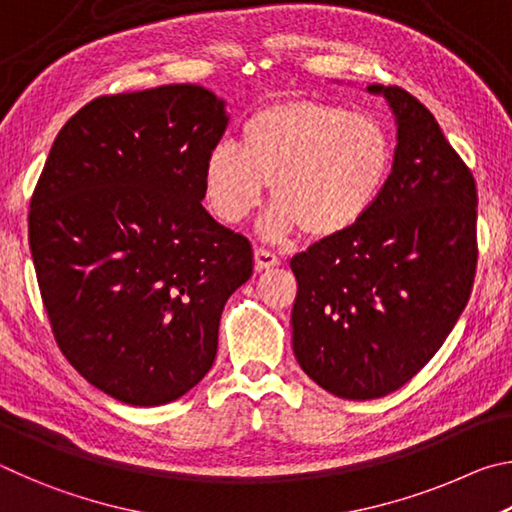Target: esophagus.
Segmentation results:
<instances>
[{
  "label": "esophagus",
  "mask_w": 512,
  "mask_h": 512,
  "mask_svg": "<svg viewBox=\"0 0 512 512\" xmlns=\"http://www.w3.org/2000/svg\"><path fill=\"white\" fill-rule=\"evenodd\" d=\"M280 264V257H277L273 250H268L264 246H257L255 248V266L257 271H266V268H273Z\"/></svg>",
  "instance_id": "esophagus-1"
}]
</instances>
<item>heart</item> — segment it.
Wrapping results in <instances>:
<instances>
[{
    "label": "heart",
    "instance_id": "b5f03b06",
    "mask_svg": "<svg viewBox=\"0 0 512 512\" xmlns=\"http://www.w3.org/2000/svg\"><path fill=\"white\" fill-rule=\"evenodd\" d=\"M391 164V135L375 115L293 99L255 110L241 124L239 149L216 144L205 158L203 189L216 219L239 225L271 183L268 235L300 228L327 239L368 214Z\"/></svg>",
    "mask_w": 512,
    "mask_h": 512
}]
</instances>
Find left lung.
I'll return each instance as SVG.
<instances>
[{
	"mask_svg": "<svg viewBox=\"0 0 512 512\" xmlns=\"http://www.w3.org/2000/svg\"><path fill=\"white\" fill-rule=\"evenodd\" d=\"M393 171L350 230L291 259L300 368L343 400H375L427 366L470 300L476 273V183L436 117L397 85Z\"/></svg>",
	"mask_w": 512,
	"mask_h": 512,
	"instance_id": "left-lung-1",
	"label": "left lung"
}]
</instances>
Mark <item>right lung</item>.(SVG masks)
<instances>
[{
    "label": "right lung",
    "mask_w": 512,
    "mask_h": 512,
    "mask_svg": "<svg viewBox=\"0 0 512 512\" xmlns=\"http://www.w3.org/2000/svg\"><path fill=\"white\" fill-rule=\"evenodd\" d=\"M228 126L201 85L106 94L60 128L31 196L29 246L65 359L133 406L178 400L212 368L253 246L201 201Z\"/></svg>",
    "instance_id": "add662e5"
}]
</instances>
